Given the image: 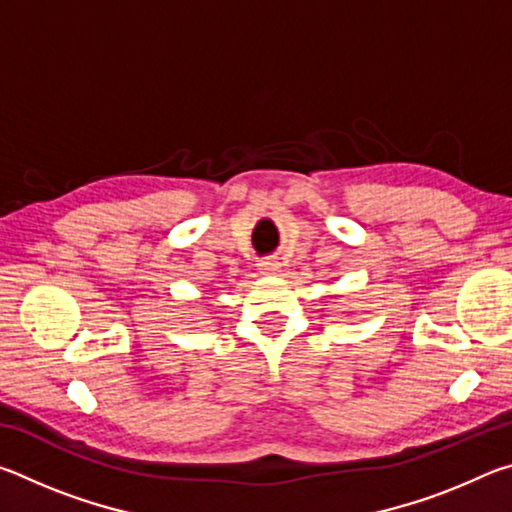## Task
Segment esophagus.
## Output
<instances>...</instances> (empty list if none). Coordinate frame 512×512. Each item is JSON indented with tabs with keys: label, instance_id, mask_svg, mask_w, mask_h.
I'll return each mask as SVG.
<instances>
[{
	"label": "esophagus",
	"instance_id": "obj_1",
	"mask_svg": "<svg viewBox=\"0 0 512 512\" xmlns=\"http://www.w3.org/2000/svg\"><path fill=\"white\" fill-rule=\"evenodd\" d=\"M280 271V262H275V259H262L259 262V273L262 275H275Z\"/></svg>",
	"mask_w": 512,
	"mask_h": 512
}]
</instances>
